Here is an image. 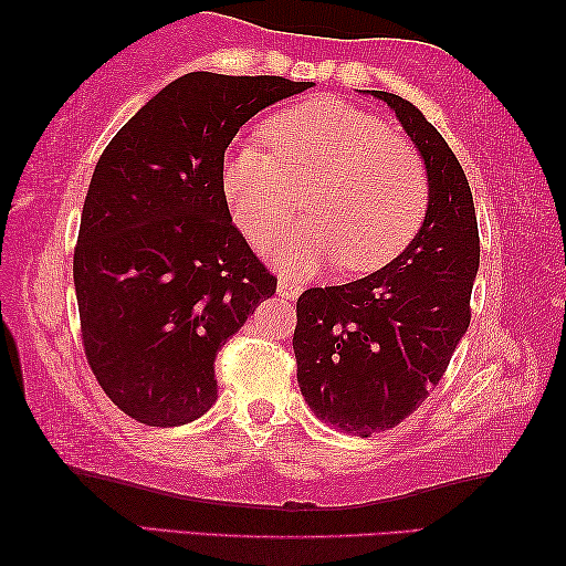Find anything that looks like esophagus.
<instances>
[{"mask_svg":"<svg viewBox=\"0 0 566 566\" xmlns=\"http://www.w3.org/2000/svg\"><path fill=\"white\" fill-rule=\"evenodd\" d=\"M301 293H303V285L291 281V277H281V281H277V295H281V298L295 301Z\"/></svg>","mask_w":566,"mask_h":566,"instance_id":"esophagus-1","label":"esophagus"}]
</instances>
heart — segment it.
Instances as JSON below:
<instances>
[{
    "mask_svg": "<svg viewBox=\"0 0 566 566\" xmlns=\"http://www.w3.org/2000/svg\"><path fill=\"white\" fill-rule=\"evenodd\" d=\"M268 145H238L222 168V190L238 228L268 245L308 196L313 220L273 245L289 273L338 261L370 273L401 253L429 210L421 153L376 115L336 97L301 102L268 123Z\"/></svg>",
    "mask_w": 566,
    "mask_h": 566,
    "instance_id": "b5f03b06",
    "label": "heart"
}]
</instances>
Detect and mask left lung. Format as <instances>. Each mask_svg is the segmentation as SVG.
Segmentation results:
<instances>
[{"instance_id":"1","label":"left lung","mask_w":566,"mask_h":566,"mask_svg":"<svg viewBox=\"0 0 566 566\" xmlns=\"http://www.w3.org/2000/svg\"><path fill=\"white\" fill-rule=\"evenodd\" d=\"M396 109L429 170V210L391 263L346 285L303 291L293 350L305 401L338 431L370 437L411 416L471 321L479 228L464 170L409 99L370 90Z\"/></svg>"}]
</instances>
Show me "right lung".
Instances as JSON below:
<instances>
[{
    "instance_id": "obj_1",
    "label": "right lung",
    "mask_w": 566,
    "mask_h": 566,
    "mask_svg": "<svg viewBox=\"0 0 566 566\" xmlns=\"http://www.w3.org/2000/svg\"><path fill=\"white\" fill-rule=\"evenodd\" d=\"M308 87L273 74H182L99 155L74 291L92 374L135 421L200 419L218 396V350L275 293L277 277L230 218L222 163L250 117Z\"/></svg>"
}]
</instances>
